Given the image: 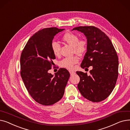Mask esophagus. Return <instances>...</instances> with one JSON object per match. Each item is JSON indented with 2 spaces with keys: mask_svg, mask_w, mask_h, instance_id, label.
Masks as SVG:
<instances>
[{
  "mask_svg": "<svg viewBox=\"0 0 130 130\" xmlns=\"http://www.w3.org/2000/svg\"><path fill=\"white\" fill-rule=\"evenodd\" d=\"M70 74H71V75H72L74 74L75 73V72H73V71H70Z\"/></svg>",
  "mask_w": 130,
  "mask_h": 130,
  "instance_id": "obj_1",
  "label": "esophagus"
}]
</instances>
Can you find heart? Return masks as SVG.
<instances>
[{"instance_id": "1", "label": "heart", "mask_w": 130, "mask_h": 130, "mask_svg": "<svg viewBox=\"0 0 130 130\" xmlns=\"http://www.w3.org/2000/svg\"><path fill=\"white\" fill-rule=\"evenodd\" d=\"M62 40L65 43L73 47L74 52L79 56L83 55L87 50V42L85 40H79L77 35L71 32H67L63 36ZM60 45L56 42H53L51 44V48L53 54L58 56L60 52ZM78 58L74 56L71 58H66L60 62V65L66 69L72 70L75 64L78 63Z\"/></svg>"}]
</instances>
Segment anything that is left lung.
<instances>
[{
    "label": "left lung",
    "instance_id": "obj_1",
    "mask_svg": "<svg viewBox=\"0 0 130 130\" xmlns=\"http://www.w3.org/2000/svg\"><path fill=\"white\" fill-rule=\"evenodd\" d=\"M87 39V51L80 64L82 69L92 66L90 75L76 72L80 77L77 87L85 99L93 102L106 99L113 91L118 77L119 59L111 40L94 26L74 28Z\"/></svg>",
    "mask_w": 130,
    "mask_h": 130
}]
</instances>
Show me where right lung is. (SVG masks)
Listing matches in <instances>:
<instances>
[{
  "label": "right lung",
  "mask_w": 130,
  "mask_h": 130,
  "mask_svg": "<svg viewBox=\"0 0 130 130\" xmlns=\"http://www.w3.org/2000/svg\"><path fill=\"white\" fill-rule=\"evenodd\" d=\"M65 29L44 28L36 32L27 42L20 56V75L32 99L44 105H51L63 98L70 76L62 68L55 75L48 71L55 59L51 44L57 33Z\"/></svg>",
  "instance_id": "obj_1"
}]
</instances>
